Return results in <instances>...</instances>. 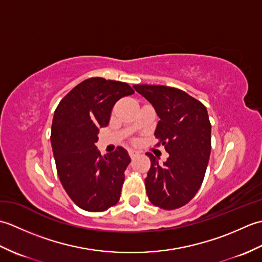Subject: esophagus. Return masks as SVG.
Here are the masks:
<instances>
[{"mask_svg":"<svg viewBox=\"0 0 262 262\" xmlns=\"http://www.w3.org/2000/svg\"><path fill=\"white\" fill-rule=\"evenodd\" d=\"M128 154H129V157L133 159V158H135V157H137L138 154H140V152L137 151V149H134V148H130V149H128Z\"/></svg>","mask_w":262,"mask_h":262,"instance_id":"esophagus-1","label":"esophagus"}]
</instances>
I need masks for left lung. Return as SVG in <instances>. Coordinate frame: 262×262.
I'll return each instance as SVG.
<instances>
[{"label":"left lung","instance_id":"1","mask_svg":"<svg viewBox=\"0 0 262 262\" xmlns=\"http://www.w3.org/2000/svg\"><path fill=\"white\" fill-rule=\"evenodd\" d=\"M135 90L159 116L154 135L169 153L163 164L146 153L151 168L145 178L149 202L176 209L190 202L202 186L210 155L211 125L205 105L179 89L136 84Z\"/></svg>","mask_w":262,"mask_h":262}]
</instances>
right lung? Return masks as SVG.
<instances>
[{
	"label": "right lung",
	"instance_id": "add662e5",
	"mask_svg": "<svg viewBox=\"0 0 262 262\" xmlns=\"http://www.w3.org/2000/svg\"><path fill=\"white\" fill-rule=\"evenodd\" d=\"M133 93L125 82L91 77L72 89L55 110L51 142L57 173L82 209L103 211L120 198L129 155L121 146L101 155L96 143L115 103Z\"/></svg>",
	"mask_w": 262,
	"mask_h": 262
}]
</instances>
